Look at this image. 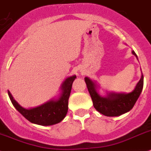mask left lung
Masks as SVG:
<instances>
[{
    "label": "left lung",
    "instance_id": "left-lung-1",
    "mask_svg": "<svg viewBox=\"0 0 151 151\" xmlns=\"http://www.w3.org/2000/svg\"><path fill=\"white\" fill-rule=\"evenodd\" d=\"M131 52L137 59V56L134 51L132 50ZM85 82L91 95L94 108L99 112L105 116L117 117L128 112L135 105L142 91L144 76L143 74L141 75L140 79L135 86L134 89L129 93L107 91L106 95L105 96L99 95V89L100 88V86L95 81L91 80L88 77H86Z\"/></svg>",
    "mask_w": 151,
    "mask_h": 151
}]
</instances>
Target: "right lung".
Returning a JSON list of instances; mask_svg holds the SVG:
<instances>
[{
    "instance_id": "1",
    "label": "right lung",
    "mask_w": 151,
    "mask_h": 151,
    "mask_svg": "<svg viewBox=\"0 0 151 151\" xmlns=\"http://www.w3.org/2000/svg\"><path fill=\"white\" fill-rule=\"evenodd\" d=\"M76 78V75L67 77L60 86V94L57 97L52 98L42 105L33 108H23L14 99L9 91L8 95L14 108L29 122L38 125H53L61 122L66 116L68 101L73 81Z\"/></svg>"
}]
</instances>
